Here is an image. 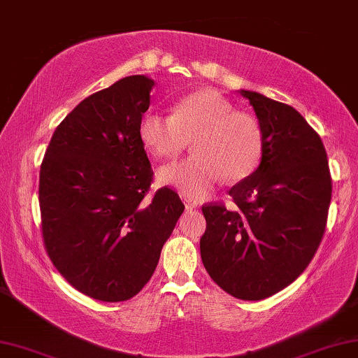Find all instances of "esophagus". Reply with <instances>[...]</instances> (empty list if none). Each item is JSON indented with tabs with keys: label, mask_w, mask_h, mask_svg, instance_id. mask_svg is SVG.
Segmentation results:
<instances>
[{
	"label": "esophagus",
	"mask_w": 358,
	"mask_h": 358,
	"mask_svg": "<svg viewBox=\"0 0 358 358\" xmlns=\"http://www.w3.org/2000/svg\"><path fill=\"white\" fill-rule=\"evenodd\" d=\"M184 205H185V210H187V211H192V210H195V208H196L195 203L189 201V200H187V198L184 200Z\"/></svg>",
	"instance_id": "34e87169"
}]
</instances>
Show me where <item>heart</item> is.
Listing matches in <instances>:
<instances>
[{
  "label": "heart",
  "mask_w": 358,
  "mask_h": 358,
  "mask_svg": "<svg viewBox=\"0 0 358 358\" xmlns=\"http://www.w3.org/2000/svg\"><path fill=\"white\" fill-rule=\"evenodd\" d=\"M142 145L157 158L174 160L189 147L196 155L164 166L160 182L176 187L185 196H206L221 178L238 182L256 171L262 160L261 123L248 112L213 90L185 96L173 107V115L147 110L139 122Z\"/></svg>",
  "instance_id": "1"
}]
</instances>
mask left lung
Returning <instances> with one entry per match:
<instances>
[{"label": "left lung", "mask_w": 358, "mask_h": 358, "mask_svg": "<svg viewBox=\"0 0 358 358\" xmlns=\"http://www.w3.org/2000/svg\"><path fill=\"white\" fill-rule=\"evenodd\" d=\"M264 134L259 166L229 190L234 208H201L206 272L236 299L259 301L287 288L309 266L325 234L331 176L323 142L287 103L240 90Z\"/></svg>", "instance_id": "obj_1"}]
</instances>
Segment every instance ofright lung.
Segmentation results:
<instances>
[{
  "mask_svg": "<svg viewBox=\"0 0 358 358\" xmlns=\"http://www.w3.org/2000/svg\"><path fill=\"white\" fill-rule=\"evenodd\" d=\"M155 81L122 78L64 118L40 169L45 248L54 267L92 299H131L155 272L184 213L168 187L147 196L153 171L139 122Z\"/></svg>",
  "mask_w": 358,
  "mask_h": 358,
  "instance_id": "obj_1",
  "label": "right lung"
}]
</instances>
